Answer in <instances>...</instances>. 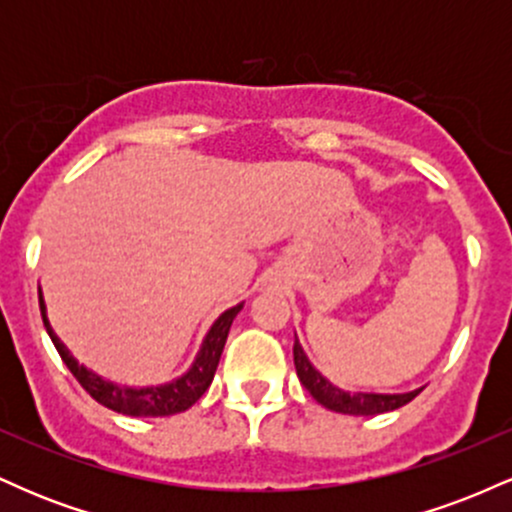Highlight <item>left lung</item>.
<instances>
[{
    "mask_svg": "<svg viewBox=\"0 0 512 512\" xmlns=\"http://www.w3.org/2000/svg\"><path fill=\"white\" fill-rule=\"evenodd\" d=\"M293 363H296V373L301 378L305 390L313 395L317 402L325 409L339 411V414H351V416H375L385 414V411H395L404 404L411 402L419 395L424 387H416L409 392H395V395H387V392H363V390H344V387L334 385L332 380H327L325 375L310 363L308 354L303 351L301 342H293Z\"/></svg>",
    "mask_w": 512,
    "mask_h": 512,
    "instance_id": "obj_1",
    "label": "left lung"
}]
</instances>
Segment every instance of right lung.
I'll return each mask as SVG.
<instances>
[{
  "label": "right lung",
  "mask_w": 512,
  "mask_h": 512,
  "mask_svg": "<svg viewBox=\"0 0 512 512\" xmlns=\"http://www.w3.org/2000/svg\"><path fill=\"white\" fill-rule=\"evenodd\" d=\"M38 301H40V315H43L45 330H48L52 344L60 351L62 361L67 363V368L72 370V375L79 380L81 387L91 395L96 402H101L103 407L117 411V414L125 416H173L180 411H187L192 404L197 402L204 392L209 390L211 380H214L216 366H219V358L223 354V346H226L228 332H231L233 320L243 310L245 303L233 305V308L223 310L216 317L214 325L209 327V332L204 334L199 351L192 361V366L178 378L168 380L161 385H122L115 380L103 378L101 373L91 370L84 363H79L72 351L67 349V344L57 337V332L52 330L48 320V305H45L43 289L38 286Z\"/></svg>",
  "instance_id": "add662e5"
}]
</instances>
